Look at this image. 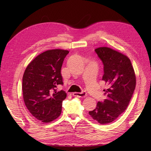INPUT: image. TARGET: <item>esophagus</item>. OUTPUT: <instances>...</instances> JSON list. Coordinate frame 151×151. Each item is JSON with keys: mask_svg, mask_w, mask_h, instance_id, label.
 Here are the masks:
<instances>
[{"mask_svg": "<svg viewBox=\"0 0 151 151\" xmlns=\"http://www.w3.org/2000/svg\"><path fill=\"white\" fill-rule=\"evenodd\" d=\"M73 96L79 98H85L87 96V93L86 91H83L81 93H73Z\"/></svg>", "mask_w": 151, "mask_h": 151, "instance_id": "34e87169", "label": "esophagus"}]
</instances>
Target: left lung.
<instances>
[{
	"instance_id": "obj_1",
	"label": "left lung",
	"mask_w": 151,
	"mask_h": 151,
	"mask_svg": "<svg viewBox=\"0 0 151 151\" xmlns=\"http://www.w3.org/2000/svg\"><path fill=\"white\" fill-rule=\"evenodd\" d=\"M95 52L104 65L102 80L109 88L104 90L106 99L99 101L89 114L101 124H108L128 107L135 88L136 77L130 60L125 55L108 47L98 48Z\"/></svg>"
}]
</instances>
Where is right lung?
<instances>
[{
  "instance_id": "right-lung-1",
  "label": "right lung",
  "mask_w": 151,
  "mask_h": 151,
  "mask_svg": "<svg viewBox=\"0 0 151 151\" xmlns=\"http://www.w3.org/2000/svg\"><path fill=\"white\" fill-rule=\"evenodd\" d=\"M67 50L54 49L40 54L26 67L22 77V93L26 106L36 119L49 123L62 112L64 91H57L63 85L61 68Z\"/></svg>"
}]
</instances>
